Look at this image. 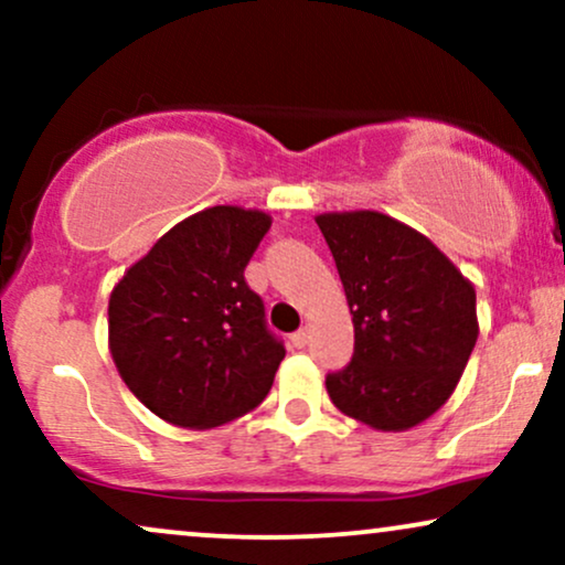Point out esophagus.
I'll use <instances>...</instances> for the list:
<instances>
[{
  "label": "esophagus",
  "instance_id": "1",
  "mask_svg": "<svg viewBox=\"0 0 565 565\" xmlns=\"http://www.w3.org/2000/svg\"><path fill=\"white\" fill-rule=\"evenodd\" d=\"M289 340H291V345H295V348H305V345H308V340H310V332H308V329H300V332L291 334Z\"/></svg>",
  "mask_w": 565,
  "mask_h": 565
}]
</instances>
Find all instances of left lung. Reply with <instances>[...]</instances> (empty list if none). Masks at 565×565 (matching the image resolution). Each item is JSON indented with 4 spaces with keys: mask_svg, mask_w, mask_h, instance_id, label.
<instances>
[{
    "mask_svg": "<svg viewBox=\"0 0 565 565\" xmlns=\"http://www.w3.org/2000/svg\"><path fill=\"white\" fill-rule=\"evenodd\" d=\"M353 313V361L327 377L342 414L382 433L451 398L478 340L476 287L425 233L374 210L316 217Z\"/></svg>",
    "mask_w": 565,
    "mask_h": 565,
    "instance_id": "8db88e82",
    "label": "left lung"
}]
</instances>
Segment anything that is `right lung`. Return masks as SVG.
<instances>
[{
  "label": "right lung",
  "instance_id": "add662e5",
  "mask_svg": "<svg viewBox=\"0 0 565 565\" xmlns=\"http://www.w3.org/2000/svg\"><path fill=\"white\" fill-rule=\"evenodd\" d=\"M268 212L206 206L125 270L108 300V350L135 398L164 423L210 430L257 408L281 342L244 281Z\"/></svg>",
  "mask_w": 565,
  "mask_h": 565
}]
</instances>
